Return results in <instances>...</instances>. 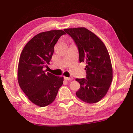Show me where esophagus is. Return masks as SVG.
<instances>
[{
    "label": "esophagus",
    "instance_id": "obj_1",
    "mask_svg": "<svg viewBox=\"0 0 133 133\" xmlns=\"http://www.w3.org/2000/svg\"><path fill=\"white\" fill-rule=\"evenodd\" d=\"M64 79L65 80H67V81H71L73 79V78H66V77H65L64 78Z\"/></svg>",
    "mask_w": 133,
    "mask_h": 133
}]
</instances>
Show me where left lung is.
<instances>
[{
	"mask_svg": "<svg viewBox=\"0 0 133 133\" xmlns=\"http://www.w3.org/2000/svg\"><path fill=\"white\" fill-rule=\"evenodd\" d=\"M74 40L80 62L86 64V78L76 79L80 88L78 98L88 103L99 102L106 95L113 80V69L107 49L101 40L85 27L64 30Z\"/></svg>",
	"mask_w": 133,
	"mask_h": 133,
	"instance_id": "8db88e82",
	"label": "left lung"
}]
</instances>
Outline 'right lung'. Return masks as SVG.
Wrapping results in <instances>:
<instances>
[{"label": "right lung", "instance_id": "1", "mask_svg": "<svg viewBox=\"0 0 133 133\" xmlns=\"http://www.w3.org/2000/svg\"><path fill=\"white\" fill-rule=\"evenodd\" d=\"M62 30L40 33L24 47L18 67V81L21 89L32 103L45 107L55 100L64 78L46 72L44 68L50 64L54 47L62 35Z\"/></svg>", "mask_w": 133, "mask_h": 133}]
</instances>
